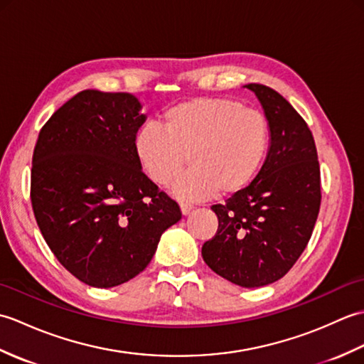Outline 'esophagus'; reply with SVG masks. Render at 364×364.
I'll return each mask as SVG.
<instances>
[{
    "label": "esophagus",
    "instance_id": "34e87169",
    "mask_svg": "<svg viewBox=\"0 0 364 364\" xmlns=\"http://www.w3.org/2000/svg\"><path fill=\"white\" fill-rule=\"evenodd\" d=\"M180 210H181V214H183V215H188L192 210H194V206L188 205V203H181V205H180Z\"/></svg>",
    "mask_w": 364,
    "mask_h": 364
}]
</instances>
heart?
Instances as JSON below:
<instances>
[{
    "instance_id": "b5f03b06",
    "label": "heart",
    "mask_w": 364,
    "mask_h": 364,
    "mask_svg": "<svg viewBox=\"0 0 364 364\" xmlns=\"http://www.w3.org/2000/svg\"><path fill=\"white\" fill-rule=\"evenodd\" d=\"M270 146L264 114L233 98L198 97L167 107L162 128L145 123L133 150L144 173L167 186L186 164L191 170L173 184L181 200L239 194L257 178Z\"/></svg>"
}]
</instances>
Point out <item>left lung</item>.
Segmentation results:
<instances>
[{"label": "left lung", "mask_w": 364, "mask_h": 364, "mask_svg": "<svg viewBox=\"0 0 364 364\" xmlns=\"http://www.w3.org/2000/svg\"><path fill=\"white\" fill-rule=\"evenodd\" d=\"M270 125V146L257 178L211 210L218 233L202 247L215 274L242 288H259L288 272L310 241L321 206V170L305 120L278 92L245 84Z\"/></svg>", "instance_id": "obj_1"}]
</instances>
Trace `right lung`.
I'll use <instances>...</instances> for the list:
<instances>
[{"label":"right lung","mask_w":364,"mask_h":364,"mask_svg":"<svg viewBox=\"0 0 364 364\" xmlns=\"http://www.w3.org/2000/svg\"><path fill=\"white\" fill-rule=\"evenodd\" d=\"M145 120L134 95L87 89L38 133L31 170L37 225L60 264L94 288L141 274L162 233L181 219L134 156Z\"/></svg>","instance_id":"right-lung-1"}]
</instances>
